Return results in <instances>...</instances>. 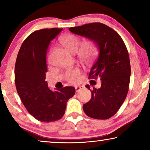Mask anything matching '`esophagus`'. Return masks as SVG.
I'll return each mask as SVG.
<instances>
[{"mask_svg":"<svg viewBox=\"0 0 150 150\" xmlns=\"http://www.w3.org/2000/svg\"><path fill=\"white\" fill-rule=\"evenodd\" d=\"M82 89H83V86H76V87H75V91H76V92H77V93L79 92V91H81Z\"/></svg>","mask_w":150,"mask_h":150,"instance_id":"34e87169","label":"esophagus"}]
</instances>
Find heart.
Masks as SVG:
<instances>
[{
	"label": "heart",
	"instance_id": "heart-1",
	"mask_svg": "<svg viewBox=\"0 0 150 150\" xmlns=\"http://www.w3.org/2000/svg\"><path fill=\"white\" fill-rule=\"evenodd\" d=\"M59 42L62 46L72 54L77 52L78 57L83 62L88 63L92 61L96 57L98 53V48L95 43L93 40H87L81 44V47L78 50L80 44L79 38L76 35L69 34L63 35L60 38ZM80 74V70L76 68L69 71L65 75V78L69 82L74 83L77 80Z\"/></svg>",
	"mask_w": 150,
	"mask_h": 150
}]
</instances>
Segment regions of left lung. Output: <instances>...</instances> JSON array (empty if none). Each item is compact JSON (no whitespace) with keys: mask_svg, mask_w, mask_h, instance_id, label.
<instances>
[{"mask_svg":"<svg viewBox=\"0 0 150 150\" xmlns=\"http://www.w3.org/2000/svg\"><path fill=\"white\" fill-rule=\"evenodd\" d=\"M69 30L73 34L93 40L99 50L88 79L100 78L101 86L99 88L93 87L91 100L83 105V110L91 118H110L117 112L128 92L131 68L126 45L117 32L100 22L71 27ZM85 87L91 91L89 85Z\"/></svg>","mask_w":150,"mask_h":150,"instance_id":"obj_1","label":"left lung"}]
</instances>
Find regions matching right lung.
I'll list each match as a JSON object with an SVG mask.
<instances>
[{
  "label": "right lung",
  "instance_id": "add662e5",
  "mask_svg": "<svg viewBox=\"0 0 150 150\" xmlns=\"http://www.w3.org/2000/svg\"><path fill=\"white\" fill-rule=\"evenodd\" d=\"M62 30L54 28L32 32L22 43L15 64V85L20 99L30 115L44 122L62 118L67 102L75 93V88L69 86L53 91L45 81L48 47Z\"/></svg>",
  "mask_w": 150,
  "mask_h": 150
}]
</instances>
